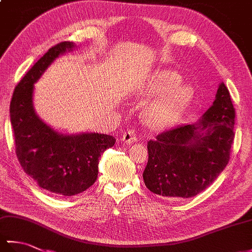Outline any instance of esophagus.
Instances as JSON below:
<instances>
[{"label":"esophagus","mask_w":252,"mask_h":252,"mask_svg":"<svg viewBox=\"0 0 252 252\" xmlns=\"http://www.w3.org/2000/svg\"><path fill=\"white\" fill-rule=\"evenodd\" d=\"M138 137L136 135V133L132 130H127L125 133H123L122 136H121V141L123 143H126V144H131V143H134L137 142Z\"/></svg>","instance_id":"esophagus-1"}]
</instances>
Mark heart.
Returning <instances> with one entry per match:
<instances>
[{"label": "heart", "instance_id": "1", "mask_svg": "<svg viewBox=\"0 0 252 252\" xmlns=\"http://www.w3.org/2000/svg\"><path fill=\"white\" fill-rule=\"evenodd\" d=\"M181 82L182 77L178 72L162 70L144 92V96H157L145 111L148 122L154 126L173 125L189 104L192 90Z\"/></svg>", "mask_w": 252, "mask_h": 252}]
</instances>
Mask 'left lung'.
Masks as SVG:
<instances>
[{
  "label": "left lung",
  "instance_id": "1",
  "mask_svg": "<svg viewBox=\"0 0 252 252\" xmlns=\"http://www.w3.org/2000/svg\"><path fill=\"white\" fill-rule=\"evenodd\" d=\"M235 108L225 84L200 119L162 132L147 143L143 172L147 189L163 197L190 198L225 169L234 140Z\"/></svg>",
  "mask_w": 252,
  "mask_h": 252
}]
</instances>
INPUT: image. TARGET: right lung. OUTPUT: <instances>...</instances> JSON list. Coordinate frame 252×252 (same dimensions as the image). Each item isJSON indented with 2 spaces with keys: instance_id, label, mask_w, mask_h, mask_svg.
I'll return each mask as SVG.
<instances>
[{
  "instance_id": "1",
  "label": "right lung",
  "mask_w": 252,
  "mask_h": 252,
  "mask_svg": "<svg viewBox=\"0 0 252 252\" xmlns=\"http://www.w3.org/2000/svg\"><path fill=\"white\" fill-rule=\"evenodd\" d=\"M74 47L66 41L51 47L16 85L9 106L20 165L41 189L62 196L77 195L92 186L100 155L116 142L114 136L100 133L62 134L34 110L33 84L58 56Z\"/></svg>"
}]
</instances>
